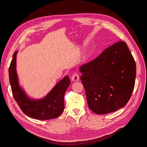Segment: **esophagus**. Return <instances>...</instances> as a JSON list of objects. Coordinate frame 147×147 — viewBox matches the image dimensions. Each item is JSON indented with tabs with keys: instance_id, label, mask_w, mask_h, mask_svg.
Segmentation results:
<instances>
[{
	"instance_id": "1",
	"label": "esophagus",
	"mask_w": 147,
	"mask_h": 147,
	"mask_svg": "<svg viewBox=\"0 0 147 147\" xmlns=\"http://www.w3.org/2000/svg\"><path fill=\"white\" fill-rule=\"evenodd\" d=\"M72 80L74 82H77L79 80V75L77 72H74L71 77Z\"/></svg>"
}]
</instances>
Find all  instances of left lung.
Masks as SVG:
<instances>
[{"instance_id":"left-lung-1","label":"left lung","mask_w":147,"mask_h":147,"mask_svg":"<svg viewBox=\"0 0 147 147\" xmlns=\"http://www.w3.org/2000/svg\"><path fill=\"white\" fill-rule=\"evenodd\" d=\"M89 108L102 115L125 105L134 90L136 65L122 41L106 48L96 59L80 68Z\"/></svg>"}]
</instances>
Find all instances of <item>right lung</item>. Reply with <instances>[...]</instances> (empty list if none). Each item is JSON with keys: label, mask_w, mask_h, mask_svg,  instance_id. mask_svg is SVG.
Instances as JSON below:
<instances>
[{"label": "right lung", "mask_w": 147, "mask_h": 147, "mask_svg": "<svg viewBox=\"0 0 147 147\" xmlns=\"http://www.w3.org/2000/svg\"><path fill=\"white\" fill-rule=\"evenodd\" d=\"M17 53L16 51L13 54L10 65L9 78L13 96L20 108L28 117L34 119L48 120L58 117L64 109V96L70 83L69 77L61 80L43 99H31L19 85L16 70Z\"/></svg>", "instance_id": "1"}]
</instances>
